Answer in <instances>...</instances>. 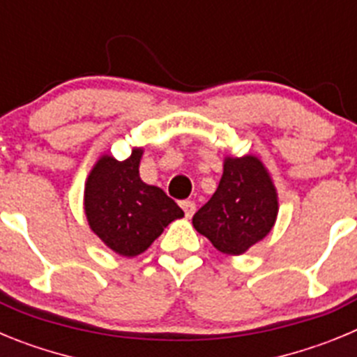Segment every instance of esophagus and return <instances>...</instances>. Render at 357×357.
Listing matches in <instances>:
<instances>
[{"mask_svg":"<svg viewBox=\"0 0 357 357\" xmlns=\"http://www.w3.org/2000/svg\"><path fill=\"white\" fill-rule=\"evenodd\" d=\"M181 206H182V209H184L185 218H191L195 214V211H197V206H195V202H191V200H184L181 204Z\"/></svg>","mask_w":357,"mask_h":357,"instance_id":"1","label":"esophagus"}]
</instances>
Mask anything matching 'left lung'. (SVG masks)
Wrapping results in <instances>:
<instances>
[{"label":"left lung","instance_id":"1","mask_svg":"<svg viewBox=\"0 0 357 357\" xmlns=\"http://www.w3.org/2000/svg\"><path fill=\"white\" fill-rule=\"evenodd\" d=\"M279 213V197L263 160L225 157L218 189L193 216V227L216 250L241 255L266 238Z\"/></svg>","mask_w":357,"mask_h":357}]
</instances>
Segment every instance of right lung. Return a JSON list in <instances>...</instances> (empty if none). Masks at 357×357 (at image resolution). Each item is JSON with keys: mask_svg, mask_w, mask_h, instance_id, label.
I'll return each mask as SVG.
<instances>
[{"mask_svg": "<svg viewBox=\"0 0 357 357\" xmlns=\"http://www.w3.org/2000/svg\"><path fill=\"white\" fill-rule=\"evenodd\" d=\"M143 148L118 160L102 155L91 169L84 191V209L91 230L123 257L143 254L184 211L157 185L141 181Z\"/></svg>", "mask_w": 357, "mask_h": 357, "instance_id": "right-lung-1", "label": "right lung"}]
</instances>
